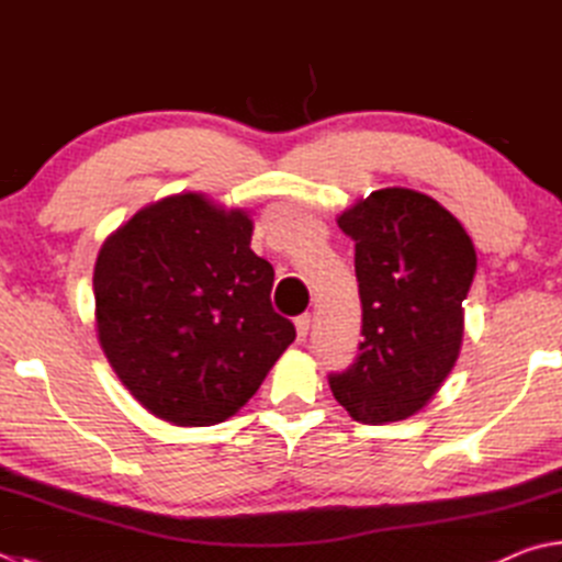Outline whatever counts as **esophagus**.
Listing matches in <instances>:
<instances>
[{
  "mask_svg": "<svg viewBox=\"0 0 562 562\" xmlns=\"http://www.w3.org/2000/svg\"><path fill=\"white\" fill-rule=\"evenodd\" d=\"M308 330H311V315L303 313L295 317V335H299V342H303L305 337H308Z\"/></svg>",
  "mask_w": 562,
  "mask_h": 562,
  "instance_id": "34e87169",
  "label": "esophagus"
}]
</instances>
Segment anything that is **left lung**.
Wrapping results in <instances>:
<instances>
[{"label":"left lung","instance_id":"8db88e82","mask_svg":"<svg viewBox=\"0 0 562 562\" xmlns=\"http://www.w3.org/2000/svg\"><path fill=\"white\" fill-rule=\"evenodd\" d=\"M337 225L355 239L364 340L355 364L327 381L355 420H404L458 362L477 254L458 217L408 188L374 190Z\"/></svg>","mask_w":562,"mask_h":562}]
</instances>
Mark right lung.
Listing matches in <instances>:
<instances>
[{
    "mask_svg": "<svg viewBox=\"0 0 562 562\" xmlns=\"http://www.w3.org/2000/svg\"><path fill=\"white\" fill-rule=\"evenodd\" d=\"M254 222L203 193L139 210L94 263V323L114 374L176 426H215L257 394L295 340L271 308L273 267L251 251Z\"/></svg>",
    "mask_w": 562,
    "mask_h": 562,
    "instance_id": "obj_1",
    "label": "right lung"
}]
</instances>
